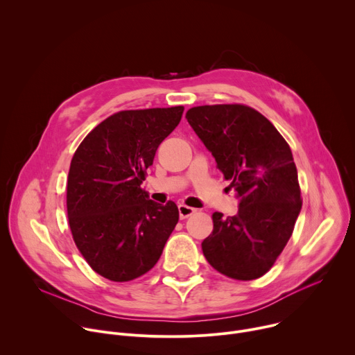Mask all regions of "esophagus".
Instances as JSON below:
<instances>
[{"instance_id": "1", "label": "esophagus", "mask_w": 355, "mask_h": 355, "mask_svg": "<svg viewBox=\"0 0 355 355\" xmlns=\"http://www.w3.org/2000/svg\"><path fill=\"white\" fill-rule=\"evenodd\" d=\"M178 212H180V218H181V219H187V218H189L191 215H193V214L196 212V209L192 208V207H187V205L181 204V205L178 207Z\"/></svg>"}]
</instances>
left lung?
Masks as SVG:
<instances>
[{"instance_id":"obj_1","label":"left lung","mask_w":355,"mask_h":355,"mask_svg":"<svg viewBox=\"0 0 355 355\" xmlns=\"http://www.w3.org/2000/svg\"><path fill=\"white\" fill-rule=\"evenodd\" d=\"M185 118L240 196L234 216L212 215L204 256L232 279H257L279 257L302 208L291 147L264 115L243 104L193 107Z\"/></svg>"}]
</instances>
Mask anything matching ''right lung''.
Masks as SVG:
<instances>
[{
    "instance_id": "1",
    "label": "right lung",
    "mask_w": 355,
    "mask_h": 355,
    "mask_svg": "<svg viewBox=\"0 0 355 355\" xmlns=\"http://www.w3.org/2000/svg\"><path fill=\"white\" fill-rule=\"evenodd\" d=\"M184 107L121 111L80 143L67 180L73 240L101 277L126 282L159 261L180 214L148 199L140 187L160 143L180 123Z\"/></svg>"
}]
</instances>
